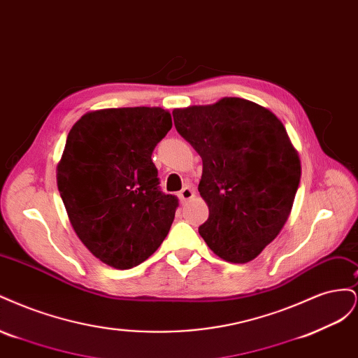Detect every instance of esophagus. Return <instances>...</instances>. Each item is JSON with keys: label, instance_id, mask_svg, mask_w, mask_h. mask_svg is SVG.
Instances as JSON below:
<instances>
[{"label": "esophagus", "instance_id": "34e87169", "mask_svg": "<svg viewBox=\"0 0 358 358\" xmlns=\"http://www.w3.org/2000/svg\"><path fill=\"white\" fill-rule=\"evenodd\" d=\"M194 196H196V191H194L192 187H185L182 188V191L179 192V199L182 203H185L188 200H191Z\"/></svg>", "mask_w": 358, "mask_h": 358}]
</instances>
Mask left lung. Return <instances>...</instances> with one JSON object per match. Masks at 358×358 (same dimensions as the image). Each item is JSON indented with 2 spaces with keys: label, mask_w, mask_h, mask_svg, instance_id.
I'll return each instance as SVG.
<instances>
[{
  "label": "left lung",
  "mask_w": 358,
  "mask_h": 358,
  "mask_svg": "<svg viewBox=\"0 0 358 358\" xmlns=\"http://www.w3.org/2000/svg\"><path fill=\"white\" fill-rule=\"evenodd\" d=\"M178 133L203 161L199 191L209 218L199 233L230 263H248L285 225L300 183V159L282 122L236 96L173 110Z\"/></svg>",
  "instance_id": "8db88e82"
}]
</instances>
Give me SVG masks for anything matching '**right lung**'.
<instances>
[{"instance_id":"add662e5","label":"right lung","mask_w":358,"mask_h":358,"mask_svg":"<svg viewBox=\"0 0 358 358\" xmlns=\"http://www.w3.org/2000/svg\"><path fill=\"white\" fill-rule=\"evenodd\" d=\"M171 125L161 107H122L86 113L70 129L58 189L76 234L107 266H138L169 234L179 200L159 189L150 157Z\"/></svg>"}]
</instances>
